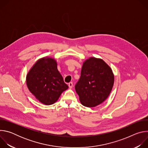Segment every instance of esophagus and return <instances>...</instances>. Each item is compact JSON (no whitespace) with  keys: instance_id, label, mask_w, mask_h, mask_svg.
<instances>
[{"instance_id":"1","label":"esophagus","mask_w":148,"mask_h":148,"mask_svg":"<svg viewBox=\"0 0 148 148\" xmlns=\"http://www.w3.org/2000/svg\"><path fill=\"white\" fill-rule=\"evenodd\" d=\"M69 88H73V82H70L69 84Z\"/></svg>"}]
</instances>
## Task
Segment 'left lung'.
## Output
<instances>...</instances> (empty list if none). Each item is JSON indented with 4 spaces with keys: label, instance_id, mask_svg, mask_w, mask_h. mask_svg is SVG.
Masks as SVG:
<instances>
[{
    "label": "left lung",
    "instance_id": "left-lung-1",
    "mask_svg": "<svg viewBox=\"0 0 148 148\" xmlns=\"http://www.w3.org/2000/svg\"><path fill=\"white\" fill-rule=\"evenodd\" d=\"M114 84L111 68L102 59L91 57L83 62L75 88L82 105L95 107L107 99Z\"/></svg>",
    "mask_w": 148,
    "mask_h": 148
}]
</instances>
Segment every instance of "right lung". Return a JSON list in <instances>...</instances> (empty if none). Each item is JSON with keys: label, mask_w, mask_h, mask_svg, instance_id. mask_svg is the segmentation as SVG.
<instances>
[{"label": "right lung", "mask_w": 148, "mask_h": 148, "mask_svg": "<svg viewBox=\"0 0 148 148\" xmlns=\"http://www.w3.org/2000/svg\"><path fill=\"white\" fill-rule=\"evenodd\" d=\"M30 92L40 102L46 105L54 103L69 86L57 69V62L47 56L38 59L26 75Z\"/></svg>", "instance_id": "1"}]
</instances>
